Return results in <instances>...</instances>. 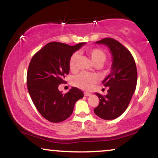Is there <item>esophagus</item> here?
I'll return each instance as SVG.
<instances>
[{"mask_svg":"<svg viewBox=\"0 0 158 158\" xmlns=\"http://www.w3.org/2000/svg\"><path fill=\"white\" fill-rule=\"evenodd\" d=\"M84 95L85 96V97H89V96L91 95V94L88 93V92H85V93H84Z\"/></svg>","mask_w":158,"mask_h":158,"instance_id":"obj_1","label":"esophagus"}]
</instances>
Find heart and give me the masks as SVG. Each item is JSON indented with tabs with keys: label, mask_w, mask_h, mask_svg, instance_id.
<instances>
[{
	"label": "heart",
	"mask_w": 158,
	"mask_h": 158,
	"mask_svg": "<svg viewBox=\"0 0 158 158\" xmlns=\"http://www.w3.org/2000/svg\"><path fill=\"white\" fill-rule=\"evenodd\" d=\"M88 53L95 65H102L106 59V54L101 49L94 48L88 50ZM79 59V54L75 52L69 60V67L70 70H74L76 64ZM98 81V77L93 73H81L72 79V83L74 86L82 90H89Z\"/></svg>",
	"instance_id": "b5f03b06"
}]
</instances>
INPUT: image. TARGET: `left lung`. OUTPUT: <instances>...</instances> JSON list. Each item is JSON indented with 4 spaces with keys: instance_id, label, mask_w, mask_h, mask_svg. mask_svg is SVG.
Here are the masks:
<instances>
[{
    "instance_id": "left-lung-1",
    "label": "left lung",
    "mask_w": 158,
    "mask_h": 158,
    "mask_svg": "<svg viewBox=\"0 0 158 158\" xmlns=\"http://www.w3.org/2000/svg\"><path fill=\"white\" fill-rule=\"evenodd\" d=\"M96 44H104L109 49L112 56L110 73L102 81L109 88L106 97L99 94V104L94 113L106 120L114 119L122 115L128 108L135 93L137 81L136 64L131 52L115 39L106 38Z\"/></svg>"
}]
</instances>
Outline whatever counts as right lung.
I'll return each mask as SVG.
<instances>
[{"label": "right lung", "instance_id": "right-lung-1", "mask_svg": "<svg viewBox=\"0 0 158 158\" xmlns=\"http://www.w3.org/2000/svg\"><path fill=\"white\" fill-rule=\"evenodd\" d=\"M86 43L69 46L50 42L38 51L30 61L27 77V89L34 105L43 117L52 123H60L73 113L76 102L84 97L83 92L72 87L67 94L59 85L70 71L69 60L73 52Z\"/></svg>", "mask_w": 158, "mask_h": 158}]
</instances>
